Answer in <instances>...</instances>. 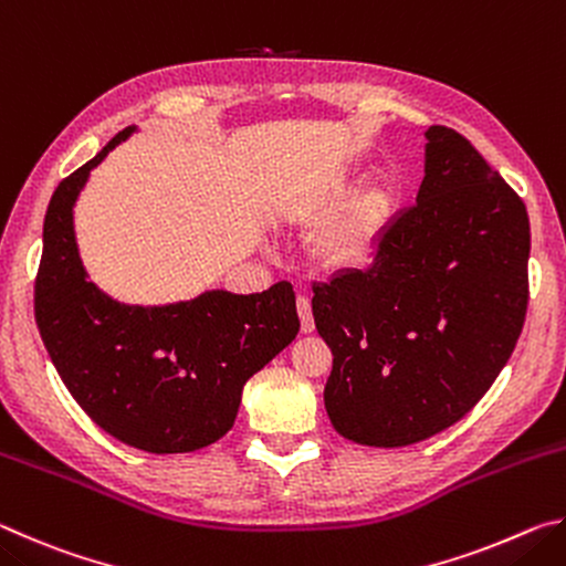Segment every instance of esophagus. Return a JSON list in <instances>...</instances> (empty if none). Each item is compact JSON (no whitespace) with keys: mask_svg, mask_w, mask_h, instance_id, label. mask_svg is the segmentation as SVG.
<instances>
[{"mask_svg":"<svg viewBox=\"0 0 566 566\" xmlns=\"http://www.w3.org/2000/svg\"><path fill=\"white\" fill-rule=\"evenodd\" d=\"M296 312H300V319H302V332L310 334L314 329L310 296H300V300H296Z\"/></svg>","mask_w":566,"mask_h":566,"instance_id":"obj_1","label":"esophagus"}]
</instances>
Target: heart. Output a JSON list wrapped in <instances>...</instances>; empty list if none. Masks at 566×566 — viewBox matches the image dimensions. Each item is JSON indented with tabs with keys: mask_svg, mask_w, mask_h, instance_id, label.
Returning a JSON list of instances; mask_svg holds the SVG:
<instances>
[{
	"mask_svg": "<svg viewBox=\"0 0 566 566\" xmlns=\"http://www.w3.org/2000/svg\"><path fill=\"white\" fill-rule=\"evenodd\" d=\"M354 189V181L349 177H342L324 191L317 205L310 209V217L327 219L337 209L347 202ZM391 205H395V195L389 187H371L354 199L347 212L342 214L339 222H334L327 232L322 234L317 244L319 260L334 266V270H344V266H357L367 260L375 242L387 227Z\"/></svg>",
	"mask_w": 566,
	"mask_h": 566,
	"instance_id": "obj_1",
	"label": "heart"
}]
</instances>
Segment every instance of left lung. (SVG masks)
<instances>
[{
    "label": "left lung",
    "instance_id": "left-lung-1",
    "mask_svg": "<svg viewBox=\"0 0 566 566\" xmlns=\"http://www.w3.org/2000/svg\"><path fill=\"white\" fill-rule=\"evenodd\" d=\"M417 202L379 239L367 270L314 290L334 354L324 407L367 447L424 442L500 377L530 300V217L462 134L424 132Z\"/></svg>",
    "mask_w": 566,
    "mask_h": 566
}]
</instances>
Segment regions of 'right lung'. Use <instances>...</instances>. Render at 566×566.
<instances>
[{
  "label": "right lung",
  "mask_w": 566,
  "mask_h": 566,
  "mask_svg": "<svg viewBox=\"0 0 566 566\" xmlns=\"http://www.w3.org/2000/svg\"><path fill=\"white\" fill-rule=\"evenodd\" d=\"M137 127L60 181L46 207L34 317L64 387L94 424L151 454L195 452L232 429L247 379L300 332L294 290H212L189 302L124 304L90 282L74 205L90 171Z\"/></svg>",
  "instance_id": "obj_1"
}]
</instances>
